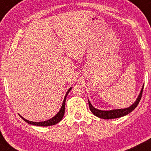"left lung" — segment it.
<instances>
[{
	"instance_id": "1",
	"label": "left lung",
	"mask_w": 151,
	"mask_h": 151,
	"mask_svg": "<svg viewBox=\"0 0 151 151\" xmlns=\"http://www.w3.org/2000/svg\"><path fill=\"white\" fill-rule=\"evenodd\" d=\"M144 86L142 87L140 93L137 98V100L131 106L128 107L126 109H114V110H110V111H102L99 110L94 108L92 106L91 102L88 100V105H89V109L91 111L93 115L96 116L100 117V118L105 119H115V118H118V117H121L124 116V115L129 114V113H131L135 109L137 106L139 104L140 100H141L142 92H143Z\"/></svg>"
}]
</instances>
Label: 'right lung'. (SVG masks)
I'll return each mask as SVG.
<instances>
[{
  "label": "right lung",
  "mask_w": 151,
  "mask_h": 151,
  "mask_svg": "<svg viewBox=\"0 0 151 151\" xmlns=\"http://www.w3.org/2000/svg\"><path fill=\"white\" fill-rule=\"evenodd\" d=\"M72 88V87H71L70 88H69V90L67 91V93H66L65 98H64L63 100V103L62 104V106L60 108V110L59 111V112L57 113L56 115H55L54 117H53L52 118L48 119L47 121H44V122H32V121H29L27 119H26L24 117H22V116L21 118L23 119L24 121H25L26 122H27L29 124H32V125H35V126H39V127H49V126H52V125H55L57 123L60 122L63 119V117L64 116V114H65V101H66V98H67V96L68 93H69L70 91Z\"/></svg>",
  "instance_id": "1"
}]
</instances>
